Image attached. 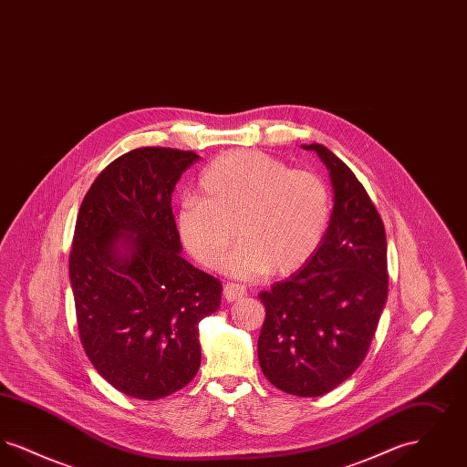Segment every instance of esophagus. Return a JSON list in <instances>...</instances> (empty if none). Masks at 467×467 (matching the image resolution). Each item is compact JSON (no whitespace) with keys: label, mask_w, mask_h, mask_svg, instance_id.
Masks as SVG:
<instances>
[{"label":"esophagus","mask_w":467,"mask_h":467,"mask_svg":"<svg viewBox=\"0 0 467 467\" xmlns=\"http://www.w3.org/2000/svg\"><path fill=\"white\" fill-rule=\"evenodd\" d=\"M244 294H246V289H244V285H240V284H227L223 287V299L229 301V303L242 299Z\"/></svg>","instance_id":"34e87169"}]
</instances>
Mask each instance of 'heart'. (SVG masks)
Listing matches in <instances>:
<instances>
[{"label": "heart", "instance_id": "1", "mask_svg": "<svg viewBox=\"0 0 467 467\" xmlns=\"http://www.w3.org/2000/svg\"><path fill=\"white\" fill-rule=\"evenodd\" d=\"M329 223L326 182L257 150L215 159L200 177L198 198H187L177 213L182 244L213 271L223 267L238 233L242 242L227 269L240 278L299 269L324 242Z\"/></svg>", "mask_w": 467, "mask_h": 467}]
</instances>
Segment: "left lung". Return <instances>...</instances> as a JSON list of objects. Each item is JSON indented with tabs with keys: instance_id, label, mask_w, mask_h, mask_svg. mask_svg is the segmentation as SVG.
<instances>
[{
	"instance_id": "obj_1",
	"label": "left lung",
	"mask_w": 467,
	"mask_h": 467,
	"mask_svg": "<svg viewBox=\"0 0 467 467\" xmlns=\"http://www.w3.org/2000/svg\"><path fill=\"white\" fill-rule=\"evenodd\" d=\"M303 149L329 170L331 223L308 263L259 294L266 318L257 356L276 389L317 398L352 377L369 350L389 292L387 238L354 171L324 145Z\"/></svg>"
}]
</instances>
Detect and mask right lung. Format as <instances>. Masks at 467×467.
<instances>
[{"instance_id":"obj_1","label":"right lung","mask_w":467,"mask_h":467,"mask_svg":"<svg viewBox=\"0 0 467 467\" xmlns=\"http://www.w3.org/2000/svg\"><path fill=\"white\" fill-rule=\"evenodd\" d=\"M200 156L141 147L110 162L78 210L69 280L82 347L96 371L136 400L166 398L196 377L198 324L223 284L189 265L171 210Z\"/></svg>"}]
</instances>
